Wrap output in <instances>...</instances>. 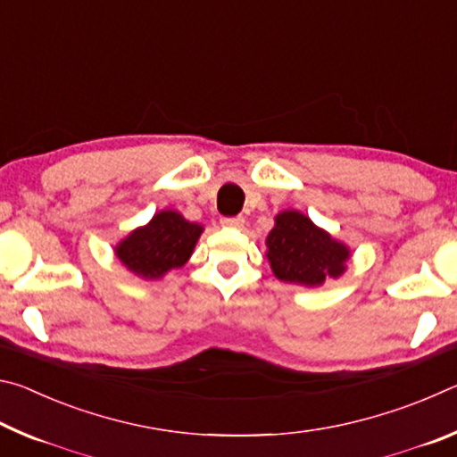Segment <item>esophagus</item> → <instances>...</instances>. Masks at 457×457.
<instances>
[{
    "label": "esophagus",
    "instance_id": "34e87169",
    "mask_svg": "<svg viewBox=\"0 0 457 457\" xmlns=\"http://www.w3.org/2000/svg\"><path fill=\"white\" fill-rule=\"evenodd\" d=\"M221 226H226V228H242L244 226V218H242V215H234V218H221Z\"/></svg>",
    "mask_w": 457,
    "mask_h": 457
}]
</instances>
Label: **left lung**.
I'll return each instance as SVG.
<instances>
[{"instance_id":"obj_1","label":"left lung","mask_w":457,"mask_h":457,"mask_svg":"<svg viewBox=\"0 0 457 457\" xmlns=\"http://www.w3.org/2000/svg\"><path fill=\"white\" fill-rule=\"evenodd\" d=\"M268 260L282 282L319 286L345 272L349 250L298 212H282L266 239Z\"/></svg>"}]
</instances>
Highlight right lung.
<instances>
[{
  "instance_id": "add662e5",
  "label": "right lung",
  "mask_w": 457,
  "mask_h": 457,
  "mask_svg": "<svg viewBox=\"0 0 457 457\" xmlns=\"http://www.w3.org/2000/svg\"><path fill=\"white\" fill-rule=\"evenodd\" d=\"M204 228L189 223L177 212H161L149 226L137 229L117 247V256L135 274L161 278L189 260Z\"/></svg>"
}]
</instances>
